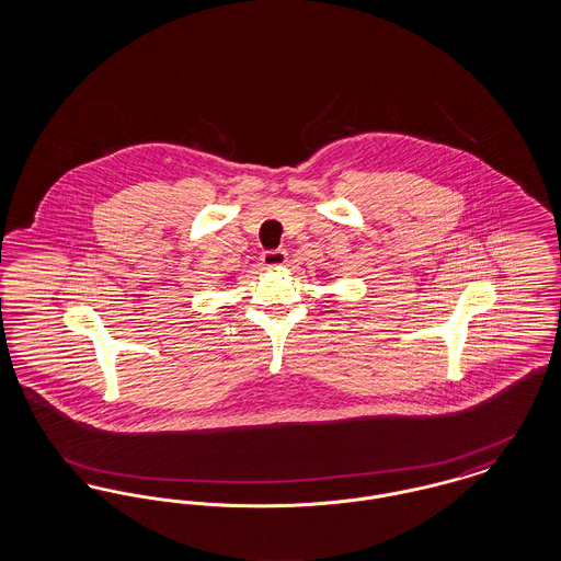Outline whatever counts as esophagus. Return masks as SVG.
<instances>
[{
	"instance_id": "1",
	"label": "esophagus",
	"mask_w": 561,
	"mask_h": 561,
	"mask_svg": "<svg viewBox=\"0 0 561 561\" xmlns=\"http://www.w3.org/2000/svg\"><path fill=\"white\" fill-rule=\"evenodd\" d=\"M261 263L265 267H282L288 263V252L286 250H267V252H263Z\"/></svg>"
}]
</instances>
